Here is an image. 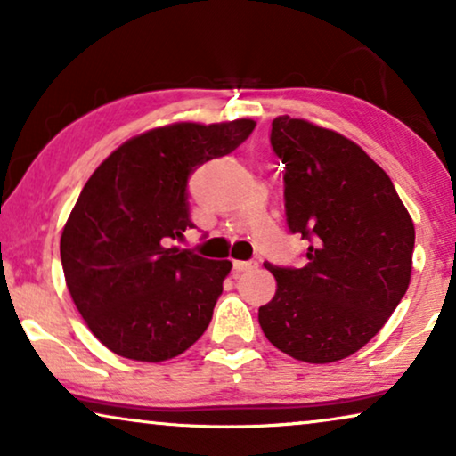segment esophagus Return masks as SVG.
Returning <instances> with one entry per match:
<instances>
[{
    "instance_id": "1",
    "label": "esophagus",
    "mask_w": 456,
    "mask_h": 456,
    "mask_svg": "<svg viewBox=\"0 0 456 456\" xmlns=\"http://www.w3.org/2000/svg\"><path fill=\"white\" fill-rule=\"evenodd\" d=\"M232 267H234L236 276H239V273H242V272H247V270H251V267H255V261H234Z\"/></svg>"
}]
</instances>
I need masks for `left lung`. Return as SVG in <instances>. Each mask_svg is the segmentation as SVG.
<instances>
[{
  "instance_id": "left-lung-1",
  "label": "left lung",
  "mask_w": 456,
  "mask_h": 456,
  "mask_svg": "<svg viewBox=\"0 0 456 456\" xmlns=\"http://www.w3.org/2000/svg\"><path fill=\"white\" fill-rule=\"evenodd\" d=\"M270 141L286 166V222L311 245L298 270L265 264L278 289L259 326L292 359L334 363L363 348L407 292L413 220L388 174L336 130L278 116Z\"/></svg>"
}]
</instances>
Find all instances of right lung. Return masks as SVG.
<instances>
[{"label": "right lung", "mask_w": 456, "mask_h": 456, "mask_svg": "<svg viewBox=\"0 0 456 456\" xmlns=\"http://www.w3.org/2000/svg\"><path fill=\"white\" fill-rule=\"evenodd\" d=\"M253 128L240 118L147 130L86 180L61 232V267L78 314L111 353L159 363L208 330L232 264L167 242L195 226L186 201L191 174L232 153Z\"/></svg>", "instance_id": "add662e5"}]
</instances>
